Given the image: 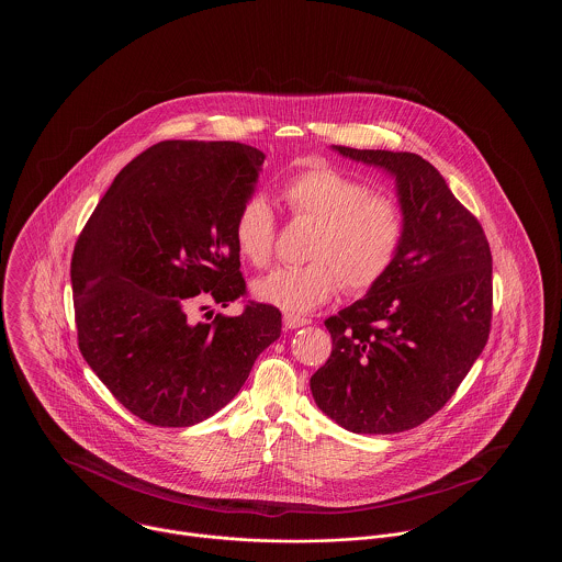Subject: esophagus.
I'll return each mask as SVG.
<instances>
[{"mask_svg":"<svg viewBox=\"0 0 562 562\" xmlns=\"http://www.w3.org/2000/svg\"><path fill=\"white\" fill-rule=\"evenodd\" d=\"M284 326L286 328H301V326H307L310 324V318H303V316H296V314H284Z\"/></svg>","mask_w":562,"mask_h":562,"instance_id":"1","label":"esophagus"}]
</instances>
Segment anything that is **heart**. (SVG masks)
Here are the masks:
<instances>
[{
	"mask_svg": "<svg viewBox=\"0 0 562 562\" xmlns=\"http://www.w3.org/2000/svg\"><path fill=\"white\" fill-rule=\"evenodd\" d=\"M299 218L316 221L305 266L273 269L255 282V296L284 312L305 314L330 301L344 284L364 293L379 284L401 255L406 218L401 202L373 191L358 177L310 161L282 186ZM236 246L255 268H266L276 248V214L263 195L248 198L234 225Z\"/></svg>",
	"mask_w": 562,
	"mask_h": 562,
	"instance_id": "obj_1",
	"label": "heart"
}]
</instances>
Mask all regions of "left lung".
<instances>
[{
  "instance_id": "obj_1",
  "label": "left lung",
  "mask_w": 562,
  "mask_h": 562,
  "mask_svg": "<svg viewBox=\"0 0 562 562\" xmlns=\"http://www.w3.org/2000/svg\"><path fill=\"white\" fill-rule=\"evenodd\" d=\"M333 149L396 179L406 236L387 276L324 322L333 351L310 387L341 428L396 434L422 426L451 401L486 346L491 248L479 218L422 156Z\"/></svg>"
}]
</instances>
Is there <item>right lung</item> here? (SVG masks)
I'll return each instance as SVG.
<instances>
[{"label":"right lung","instance_id":"1","mask_svg":"<svg viewBox=\"0 0 562 562\" xmlns=\"http://www.w3.org/2000/svg\"><path fill=\"white\" fill-rule=\"evenodd\" d=\"M263 161L236 140H161L122 168L76 241L81 356L151 426L209 419L280 337L282 314L268 303L193 318L246 294L234 225Z\"/></svg>","mask_w":562,"mask_h":562}]
</instances>
